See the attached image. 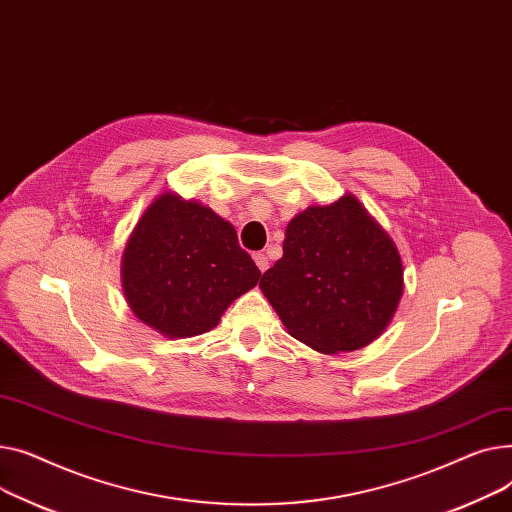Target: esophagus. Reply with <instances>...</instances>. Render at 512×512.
I'll list each match as a JSON object with an SVG mask.
<instances>
[{"mask_svg":"<svg viewBox=\"0 0 512 512\" xmlns=\"http://www.w3.org/2000/svg\"><path fill=\"white\" fill-rule=\"evenodd\" d=\"M254 262H256L260 273H264V270L268 268V258H266V254H262V252H256V254H254Z\"/></svg>","mask_w":512,"mask_h":512,"instance_id":"34e87169","label":"esophagus"}]
</instances>
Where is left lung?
<instances>
[{
  "mask_svg": "<svg viewBox=\"0 0 512 512\" xmlns=\"http://www.w3.org/2000/svg\"><path fill=\"white\" fill-rule=\"evenodd\" d=\"M260 289L297 341L320 353L355 351L393 318L403 266L395 244L347 194L289 221L283 258Z\"/></svg>",
  "mask_w": 512,
  "mask_h": 512,
  "instance_id": "obj_1",
  "label": "left lung"
}]
</instances>
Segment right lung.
Returning a JSON list of instances; mask_svg holds the SVG:
<instances>
[{"mask_svg": "<svg viewBox=\"0 0 512 512\" xmlns=\"http://www.w3.org/2000/svg\"><path fill=\"white\" fill-rule=\"evenodd\" d=\"M122 279L134 314L182 339L215 328L233 299L258 283L260 270L213 210L163 194L130 237Z\"/></svg>", "mask_w": 512, "mask_h": 512, "instance_id": "1", "label": "right lung"}]
</instances>
